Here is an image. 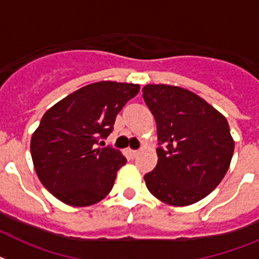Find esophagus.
Returning a JSON list of instances; mask_svg holds the SVG:
<instances>
[{
  "instance_id": "obj_1",
  "label": "esophagus",
  "mask_w": 259,
  "mask_h": 259,
  "mask_svg": "<svg viewBox=\"0 0 259 259\" xmlns=\"http://www.w3.org/2000/svg\"><path fill=\"white\" fill-rule=\"evenodd\" d=\"M138 154H140V150H130V155H132L133 158H136Z\"/></svg>"
}]
</instances>
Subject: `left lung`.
Wrapping results in <instances>:
<instances>
[{"mask_svg": "<svg viewBox=\"0 0 259 259\" xmlns=\"http://www.w3.org/2000/svg\"><path fill=\"white\" fill-rule=\"evenodd\" d=\"M142 93L163 145L157 149V166L144 177L149 191L171 206L198 202L217 188L232 162L228 121L184 88L149 83Z\"/></svg>", "mask_w": 259, "mask_h": 259, "instance_id": "left-lung-1", "label": "left lung"}]
</instances>
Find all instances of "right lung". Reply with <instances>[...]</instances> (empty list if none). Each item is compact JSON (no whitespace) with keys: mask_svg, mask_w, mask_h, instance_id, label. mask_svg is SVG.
I'll list each match as a JSON object with an SVG mask.
<instances>
[{"mask_svg":"<svg viewBox=\"0 0 259 259\" xmlns=\"http://www.w3.org/2000/svg\"><path fill=\"white\" fill-rule=\"evenodd\" d=\"M140 85L101 81L75 90L42 117L31 136L30 153L41 184L66 205L83 207L110 193L122 153L101 148L115 117Z\"/></svg>","mask_w":259,"mask_h":259,"instance_id":"1","label":"right lung"}]
</instances>
